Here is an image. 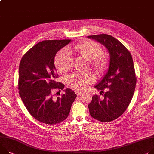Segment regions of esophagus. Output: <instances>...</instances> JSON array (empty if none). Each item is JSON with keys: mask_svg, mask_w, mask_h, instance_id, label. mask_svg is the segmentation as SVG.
I'll return each mask as SVG.
<instances>
[{"mask_svg": "<svg viewBox=\"0 0 154 154\" xmlns=\"http://www.w3.org/2000/svg\"><path fill=\"white\" fill-rule=\"evenodd\" d=\"M75 92H76V95H77V96H82V95H84V94H85V92H83L78 91H75Z\"/></svg>", "mask_w": 154, "mask_h": 154, "instance_id": "esophagus-1", "label": "esophagus"}]
</instances>
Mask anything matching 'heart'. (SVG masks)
<instances>
[{"label":"heart","instance_id":"heart-1","mask_svg":"<svg viewBox=\"0 0 154 154\" xmlns=\"http://www.w3.org/2000/svg\"><path fill=\"white\" fill-rule=\"evenodd\" d=\"M69 50L78 55L91 62V65L97 73L102 72L108 64L107 59L102 54L101 46L97 42L88 41L74 45ZM67 49L59 52L55 57V63L57 70L61 73L68 72L72 68L73 57ZM96 77L92 73L76 72L70 75L68 79V84L73 88L83 90L95 81Z\"/></svg>","mask_w":154,"mask_h":154}]
</instances>
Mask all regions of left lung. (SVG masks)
Masks as SVG:
<instances>
[{
  "instance_id": "1",
  "label": "left lung",
  "mask_w": 154,
  "mask_h": 154,
  "mask_svg": "<svg viewBox=\"0 0 154 154\" xmlns=\"http://www.w3.org/2000/svg\"><path fill=\"white\" fill-rule=\"evenodd\" d=\"M88 38L103 44L110 54L107 72L94 86L102 92L105 89L103 99H100V96L94 95L88 105L92 118L102 122H109L126 111L133 98L136 85L133 58L125 46L110 35H92Z\"/></svg>"
}]
</instances>
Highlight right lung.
Instances as JSON below:
<instances>
[{
    "instance_id": "obj_1",
    "label": "right lung",
    "mask_w": 154,
    "mask_h": 154,
    "mask_svg": "<svg viewBox=\"0 0 154 154\" xmlns=\"http://www.w3.org/2000/svg\"><path fill=\"white\" fill-rule=\"evenodd\" d=\"M71 41H43L33 46L21 60L20 96L29 113L40 122L54 125L65 120L76 97L75 92L68 88L60 97L55 98L52 94L53 91H60L65 86L57 81L55 55Z\"/></svg>"
}]
</instances>
